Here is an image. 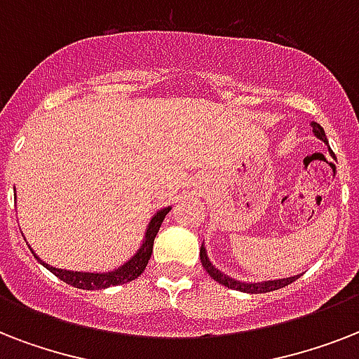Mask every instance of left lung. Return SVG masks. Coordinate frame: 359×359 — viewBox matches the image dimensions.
<instances>
[{
	"mask_svg": "<svg viewBox=\"0 0 359 359\" xmlns=\"http://www.w3.org/2000/svg\"><path fill=\"white\" fill-rule=\"evenodd\" d=\"M313 126V132L317 135L318 140H323L326 145H328V140H326V134H324V128L320 126L318 123H311ZM201 264L203 268L207 270L208 276L212 279H216L219 285H225L227 289H233V290H240V292H250V294H259V292H272V290H278V289H283L287 285H290L292 281L300 278V276H294V278H287V279H276V281H264V283H242V281H236V279L229 278V276H225L218 270V268L212 266V262L208 261L207 257V251L205 248L201 245Z\"/></svg>",
	"mask_w": 359,
	"mask_h": 359,
	"instance_id": "8db88e82",
	"label": "left lung"
}]
</instances>
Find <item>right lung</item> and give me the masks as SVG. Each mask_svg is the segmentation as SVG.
Here are the masks:
<instances>
[{
	"mask_svg": "<svg viewBox=\"0 0 359 359\" xmlns=\"http://www.w3.org/2000/svg\"><path fill=\"white\" fill-rule=\"evenodd\" d=\"M171 208H162L158 210L156 216L151 219V224L147 227L145 233V242L141 244L140 251L135 253L132 259H130L126 264L115 270V272L108 273H89V272H70V270H61V268H53L46 262H42V266H46L53 276H57L61 281L65 283L72 285L76 289H83V290H100V289H108V287H114V285H124L128 281H134L145 272V266L149 259H151L152 253V244H154V238H156L158 231H160V225H162L165 214L169 212Z\"/></svg>",
	"mask_w": 359,
	"mask_h": 359,
	"instance_id": "add662e5",
	"label": "right lung"
}]
</instances>
